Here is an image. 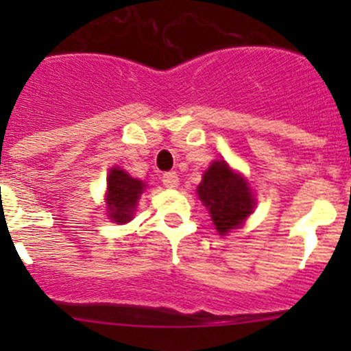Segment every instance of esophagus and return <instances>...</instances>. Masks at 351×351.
<instances>
[{
	"instance_id": "esophagus-1",
	"label": "esophagus",
	"mask_w": 351,
	"mask_h": 351,
	"mask_svg": "<svg viewBox=\"0 0 351 351\" xmlns=\"http://www.w3.org/2000/svg\"><path fill=\"white\" fill-rule=\"evenodd\" d=\"M161 182L166 189H176L178 186V175L175 171H168L161 176Z\"/></svg>"
}]
</instances>
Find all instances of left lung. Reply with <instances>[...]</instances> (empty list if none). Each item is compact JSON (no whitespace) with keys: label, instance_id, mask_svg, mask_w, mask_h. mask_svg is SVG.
I'll list each match as a JSON object with an SVG mask.
<instances>
[{"label":"left lung","instance_id":"1","mask_svg":"<svg viewBox=\"0 0 351 351\" xmlns=\"http://www.w3.org/2000/svg\"><path fill=\"white\" fill-rule=\"evenodd\" d=\"M197 192L210 212L219 234L241 226L253 212L254 198L246 180L236 175L226 161L212 162Z\"/></svg>","mask_w":351,"mask_h":351}]
</instances>
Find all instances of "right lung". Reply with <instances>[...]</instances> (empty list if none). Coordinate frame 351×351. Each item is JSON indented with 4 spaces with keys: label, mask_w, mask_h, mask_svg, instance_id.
Returning <instances> with one entry per match:
<instances>
[{
    "label": "right lung",
    "mask_w": 351,
    "mask_h": 351,
    "mask_svg": "<svg viewBox=\"0 0 351 351\" xmlns=\"http://www.w3.org/2000/svg\"><path fill=\"white\" fill-rule=\"evenodd\" d=\"M108 192L107 204L110 208V217L115 222H127L132 219L134 207L137 198L144 190V183L141 180L132 178L123 169L113 168L108 175Z\"/></svg>",
    "instance_id": "right-lung-1"
}]
</instances>
